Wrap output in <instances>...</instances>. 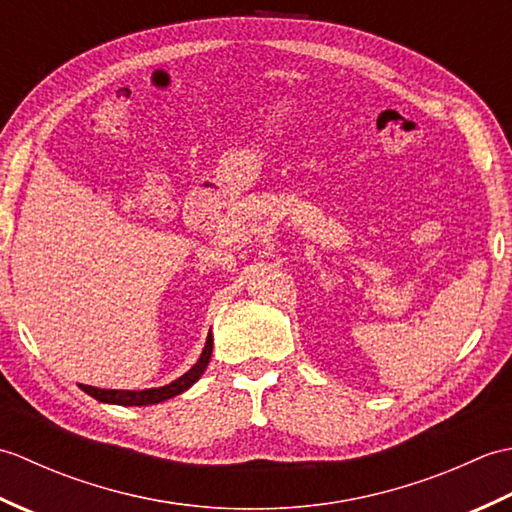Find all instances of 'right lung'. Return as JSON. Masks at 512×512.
Here are the masks:
<instances>
[{
	"mask_svg": "<svg viewBox=\"0 0 512 512\" xmlns=\"http://www.w3.org/2000/svg\"><path fill=\"white\" fill-rule=\"evenodd\" d=\"M213 352V336L209 334V339H206L204 345V352L198 358V363H195L187 374L180 376L178 380H173L171 385L165 387H158V389H143V391H123V389H99V387H90V385H81V389L85 394H90L92 398L101 400V402H112V405H125V407H143V405H156V402L162 400H169L173 396L182 394V391H187L195 380H198L206 365H209V358Z\"/></svg>",
	"mask_w": 512,
	"mask_h": 512,
	"instance_id": "obj_1",
	"label": "right lung"
}]
</instances>
